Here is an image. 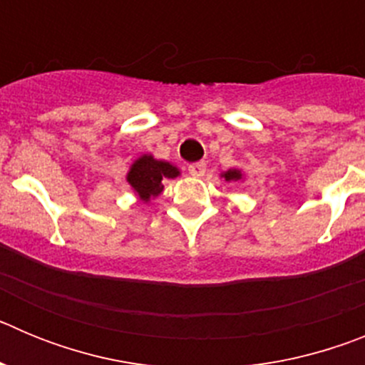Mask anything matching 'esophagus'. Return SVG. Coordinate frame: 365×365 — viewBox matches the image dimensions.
<instances>
[{
	"label": "esophagus",
	"mask_w": 365,
	"mask_h": 365,
	"mask_svg": "<svg viewBox=\"0 0 365 365\" xmlns=\"http://www.w3.org/2000/svg\"><path fill=\"white\" fill-rule=\"evenodd\" d=\"M188 172H190V175H193V177H202V175H205V172H206V164L205 163L190 164Z\"/></svg>",
	"instance_id": "1"
}]
</instances>
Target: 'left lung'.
Listing matches in <instances>:
<instances>
[{
    "instance_id": "1",
    "label": "left lung",
    "mask_w": 365,
    "mask_h": 365,
    "mask_svg": "<svg viewBox=\"0 0 365 365\" xmlns=\"http://www.w3.org/2000/svg\"><path fill=\"white\" fill-rule=\"evenodd\" d=\"M225 180H240L241 179V172L240 170H228L227 173H222Z\"/></svg>"
}]
</instances>
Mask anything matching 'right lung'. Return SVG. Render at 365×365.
I'll return each mask as SVG.
<instances>
[{
    "label": "right lung",
    "mask_w": 365,
    "mask_h": 365,
    "mask_svg": "<svg viewBox=\"0 0 365 365\" xmlns=\"http://www.w3.org/2000/svg\"><path fill=\"white\" fill-rule=\"evenodd\" d=\"M177 175H179V170L173 164L153 159L151 155H143L131 166L128 173V182L137 192L138 197L148 202L151 197H157L163 192L164 179H175Z\"/></svg>",
    "instance_id": "1"
}]
</instances>
